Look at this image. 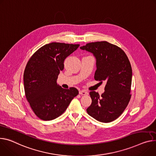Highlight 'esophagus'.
I'll return each mask as SVG.
<instances>
[{"label":"esophagus","instance_id":"34e87169","mask_svg":"<svg viewBox=\"0 0 156 156\" xmlns=\"http://www.w3.org/2000/svg\"><path fill=\"white\" fill-rule=\"evenodd\" d=\"M79 94L81 95H87V94H88V93L84 90H80L79 91Z\"/></svg>","mask_w":156,"mask_h":156}]
</instances>
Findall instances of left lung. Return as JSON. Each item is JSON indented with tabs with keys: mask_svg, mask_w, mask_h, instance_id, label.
Returning a JSON list of instances; mask_svg holds the SVG:
<instances>
[{
	"mask_svg": "<svg viewBox=\"0 0 156 156\" xmlns=\"http://www.w3.org/2000/svg\"><path fill=\"white\" fill-rule=\"evenodd\" d=\"M80 48L91 52L96 60L94 79L106 83L105 92L100 96L90 91L91 105L88 114L102 122L116 119L128 105L131 94L132 68L124 51L108 41L88 43Z\"/></svg>",
	"mask_w": 156,
	"mask_h": 156,
	"instance_id": "1",
	"label": "left lung"
}]
</instances>
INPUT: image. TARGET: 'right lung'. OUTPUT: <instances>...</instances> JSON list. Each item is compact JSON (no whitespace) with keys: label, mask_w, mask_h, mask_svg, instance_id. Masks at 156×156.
<instances>
[{"label":"right lung","mask_w":156,"mask_h":156,"mask_svg":"<svg viewBox=\"0 0 156 156\" xmlns=\"http://www.w3.org/2000/svg\"><path fill=\"white\" fill-rule=\"evenodd\" d=\"M79 44L52 42L40 48L27 62L23 73L25 96L35 115L44 121L58 118L65 111L76 88H62L56 80L64 61Z\"/></svg>","instance_id":"obj_1"}]
</instances>
